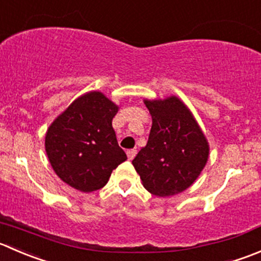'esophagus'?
Returning <instances> with one entry per match:
<instances>
[{"instance_id":"34e87169","label":"esophagus","mask_w":261,"mask_h":261,"mask_svg":"<svg viewBox=\"0 0 261 261\" xmlns=\"http://www.w3.org/2000/svg\"><path fill=\"white\" fill-rule=\"evenodd\" d=\"M126 154H127V158L130 159V161H133L134 156L136 155V150L135 149H128V150L126 151Z\"/></svg>"}]
</instances>
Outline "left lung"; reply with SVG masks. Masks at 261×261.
I'll return each instance as SVG.
<instances>
[{"label": "left lung", "mask_w": 261, "mask_h": 261, "mask_svg": "<svg viewBox=\"0 0 261 261\" xmlns=\"http://www.w3.org/2000/svg\"><path fill=\"white\" fill-rule=\"evenodd\" d=\"M153 120L148 143L133 164L144 187L155 196L189 189L205 167L209 144L191 111L179 98L144 100Z\"/></svg>", "instance_id": "1"}]
</instances>
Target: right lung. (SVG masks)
Listing matches in <instances>:
<instances>
[{
    "mask_svg": "<svg viewBox=\"0 0 261 261\" xmlns=\"http://www.w3.org/2000/svg\"><path fill=\"white\" fill-rule=\"evenodd\" d=\"M118 106L103 93L76 98L48 127L45 151L53 171L82 192L105 186L113 169L127 159L118 146L112 120Z\"/></svg>",
    "mask_w": 261,
    "mask_h": 261,
    "instance_id": "right-lung-1",
    "label": "right lung"
}]
</instances>
